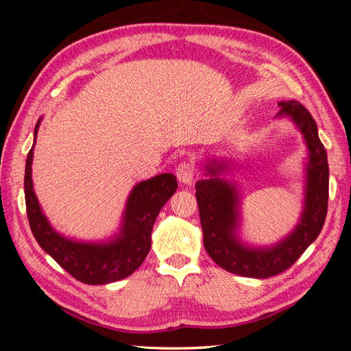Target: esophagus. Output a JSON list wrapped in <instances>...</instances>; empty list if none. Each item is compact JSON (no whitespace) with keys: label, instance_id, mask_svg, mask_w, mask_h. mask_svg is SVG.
<instances>
[{"label":"esophagus","instance_id":"esophagus-1","mask_svg":"<svg viewBox=\"0 0 351 351\" xmlns=\"http://www.w3.org/2000/svg\"><path fill=\"white\" fill-rule=\"evenodd\" d=\"M178 181L182 184H192L195 180V167L190 162H181L176 169Z\"/></svg>","mask_w":351,"mask_h":351}]
</instances>
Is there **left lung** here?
I'll return each instance as SVG.
<instances>
[{"instance_id":"left-lung-1","label":"left lung","mask_w":351,"mask_h":351,"mask_svg":"<svg viewBox=\"0 0 351 351\" xmlns=\"http://www.w3.org/2000/svg\"><path fill=\"white\" fill-rule=\"evenodd\" d=\"M278 106L277 116H288L304 134L308 147L305 204L293 232L271 247L246 246L237 237L240 223L239 192L234 182L218 176L228 169V164L209 162L206 165L209 178L195 184L206 251L218 266L237 276L268 278L291 268L317 239L328 209V161L316 122L297 100L280 102Z\"/></svg>"}]
</instances>
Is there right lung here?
<instances>
[{
  "label": "right lung",
  "mask_w": 351,
  "mask_h": 351,
  "mask_svg": "<svg viewBox=\"0 0 351 351\" xmlns=\"http://www.w3.org/2000/svg\"><path fill=\"white\" fill-rule=\"evenodd\" d=\"M40 121L41 119L35 125L34 136L38 133ZM34 145L26 159L25 198L29 226L41 249L82 283L106 285L132 276L150 251L154 219L176 192V176L162 173L136 184L127 199L121 230L111 241H74L52 229L35 197L32 182Z\"/></svg>",
  "instance_id": "obj_1"
}]
</instances>
